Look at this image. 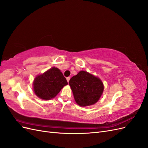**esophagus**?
I'll list each match as a JSON object with an SVG mask.
<instances>
[{
    "label": "esophagus",
    "instance_id": "obj_1",
    "mask_svg": "<svg viewBox=\"0 0 148 148\" xmlns=\"http://www.w3.org/2000/svg\"><path fill=\"white\" fill-rule=\"evenodd\" d=\"M70 77L66 78V80H67V82H68V83H69V81H70Z\"/></svg>",
    "mask_w": 148,
    "mask_h": 148
}]
</instances>
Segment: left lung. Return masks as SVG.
<instances>
[{
	"instance_id": "8db88e82",
	"label": "left lung",
	"mask_w": 148,
	"mask_h": 148,
	"mask_svg": "<svg viewBox=\"0 0 148 148\" xmlns=\"http://www.w3.org/2000/svg\"><path fill=\"white\" fill-rule=\"evenodd\" d=\"M69 84L76 102L82 107L95 104L99 101L104 88L99 78L85 71H80L71 77Z\"/></svg>"
}]
</instances>
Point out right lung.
<instances>
[{"mask_svg": "<svg viewBox=\"0 0 148 148\" xmlns=\"http://www.w3.org/2000/svg\"><path fill=\"white\" fill-rule=\"evenodd\" d=\"M66 84L68 83L60 70L52 67L35 78L33 89L36 95L39 98L49 100L56 97Z\"/></svg>", "mask_w": 148, "mask_h": 148, "instance_id": "1", "label": "right lung"}]
</instances>
